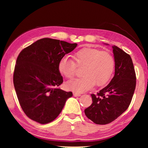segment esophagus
I'll use <instances>...</instances> for the list:
<instances>
[{
	"mask_svg": "<svg viewBox=\"0 0 148 148\" xmlns=\"http://www.w3.org/2000/svg\"><path fill=\"white\" fill-rule=\"evenodd\" d=\"M82 94L81 93H77V92H74L73 93V96L75 97H78V96H80Z\"/></svg>",
	"mask_w": 148,
	"mask_h": 148,
	"instance_id": "1",
	"label": "esophagus"
}]
</instances>
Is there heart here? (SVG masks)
<instances>
[{
	"label": "heart",
	"mask_w": 148,
	"mask_h": 148,
	"mask_svg": "<svg viewBox=\"0 0 148 148\" xmlns=\"http://www.w3.org/2000/svg\"><path fill=\"white\" fill-rule=\"evenodd\" d=\"M74 59L77 65L84 66L81 73L83 76L66 83L69 90L85 92L92 88L95 84L98 87L104 86L112 77L115 61L110 52L95 48H84L75 54ZM75 63L64 56L58 62V71L66 78H72L75 74Z\"/></svg>",
	"instance_id": "obj_1"
}]
</instances>
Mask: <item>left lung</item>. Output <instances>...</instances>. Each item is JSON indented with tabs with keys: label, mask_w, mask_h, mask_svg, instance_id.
<instances>
[{
	"label": "left lung",
	"mask_w": 148,
	"mask_h": 148,
	"mask_svg": "<svg viewBox=\"0 0 148 148\" xmlns=\"http://www.w3.org/2000/svg\"><path fill=\"white\" fill-rule=\"evenodd\" d=\"M112 49L114 75L97 96L91 95L92 104L84 110L86 116L98 125L112 122L128 108L136 86V76L130 55L116 46H113Z\"/></svg>",
	"instance_id": "1"
}]
</instances>
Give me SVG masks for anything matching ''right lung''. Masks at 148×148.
<instances>
[{
	"label": "right lung",
	"mask_w": 148,
	"mask_h": 148,
	"mask_svg": "<svg viewBox=\"0 0 148 148\" xmlns=\"http://www.w3.org/2000/svg\"><path fill=\"white\" fill-rule=\"evenodd\" d=\"M77 44L42 38L27 46L17 58L13 84L25 114L36 122L53 121L63 108L71 92L58 88L63 82L58 69L60 59Z\"/></svg>",
	"instance_id": "obj_1"
}]
</instances>
